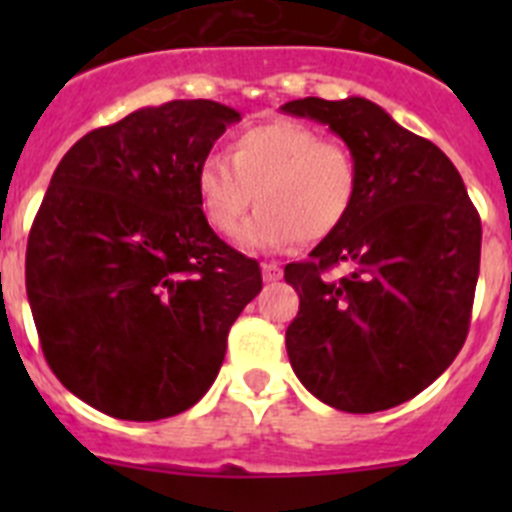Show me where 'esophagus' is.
I'll list each match as a JSON object with an SVG mask.
<instances>
[{
  "instance_id": "1",
  "label": "esophagus",
  "mask_w": 512,
  "mask_h": 512,
  "mask_svg": "<svg viewBox=\"0 0 512 512\" xmlns=\"http://www.w3.org/2000/svg\"><path fill=\"white\" fill-rule=\"evenodd\" d=\"M261 274H264L266 282H277V279H282V266L274 264V261H264L261 264Z\"/></svg>"
}]
</instances>
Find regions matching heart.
<instances>
[{
  "label": "heart",
  "instance_id": "b5f03b06",
  "mask_svg": "<svg viewBox=\"0 0 512 512\" xmlns=\"http://www.w3.org/2000/svg\"><path fill=\"white\" fill-rule=\"evenodd\" d=\"M197 194L207 223L235 235L251 205L241 243L279 251L300 238L320 243L346 223L359 194V164L341 143L289 120L256 122L238 130L230 156L207 153L197 166Z\"/></svg>",
  "mask_w": 512,
  "mask_h": 512
}]
</instances>
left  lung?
Wrapping results in <instances>:
<instances>
[{
	"instance_id": "8db88e82",
	"label": "left lung",
	"mask_w": 512,
	"mask_h": 512,
	"mask_svg": "<svg viewBox=\"0 0 512 512\" xmlns=\"http://www.w3.org/2000/svg\"><path fill=\"white\" fill-rule=\"evenodd\" d=\"M287 115L328 125L359 164L346 223L284 266L300 295L287 354L312 395L343 413L408 402L449 369L469 333L482 223L449 156L364 97H305ZM352 266L333 283L322 274Z\"/></svg>"
}]
</instances>
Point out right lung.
I'll return each instance as SVG.
<instances>
[{"label": "right lung", "instance_id": "1", "mask_svg": "<svg viewBox=\"0 0 512 512\" xmlns=\"http://www.w3.org/2000/svg\"><path fill=\"white\" fill-rule=\"evenodd\" d=\"M241 112L143 107L76 140L30 228L25 287L61 384L120 420H161L210 390L259 261L220 241L197 166Z\"/></svg>", "mask_w": 512, "mask_h": 512}]
</instances>
